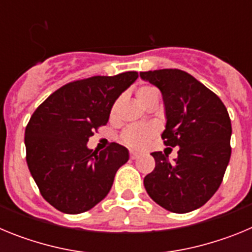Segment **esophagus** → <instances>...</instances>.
<instances>
[{"mask_svg":"<svg viewBox=\"0 0 252 252\" xmlns=\"http://www.w3.org/2000/svg\"><path fill=\"white\" fill-rule=\"evenodd\" d=\"M140 157V153H137V151H133V150H131L130 151V158L131 159H137V158Z\"/></svg>","mask_w":252,"mask_h":252,"instance_id":"obj_1","label":"esophagus"}]
</instances>
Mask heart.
Returning a JSON list of instances; mask_svg holds the SVG:
<instances>
[{
	"label": "heart",
	"mask_w": 252,
	"mask_h": 252,
	"mask_svg": "<svg viewBox=\"0 0 252 252\" xmlns=\"http://www.w3.org/2000/svg\"><path fill=\"white\" fill-rule=\"evenodd\" d=\"M154 95H158V92L155 88L149 86L140 87L139 90L136 91V97L137 101L144 106L151 97ZM116 108H117V103L113 107L112 113L116 112ZM157 130L153 126H149V125H132L130 127H127L125 130L124 135H122V140L126 145L131 146V148L136 149H142L145 148L149 144V141L151 140V137L155 135Z\"/></svg>",
	"instance_id": "b5f03b06"
}]
</instances>
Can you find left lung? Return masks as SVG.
I'll return each mask as SVG.
<instances>
[{"label": "left lung", "mask_w": 252, "mask_h": 252, "mask_svg": "<svg viewBox=\"0 0 252 252\" xmlns=\"http://www.w3.org/2000/svg\"><path fill=\"white\" fill-rule=\"evenodd\" d=\"M158 87L165 110L164 144L179 146L178 158L155 151V169L144 178L154 202L174 213L199 208L217 192L231 158V120L222 101L194 77L179 69L141 72Z\"/></svg>", "instance_id": "obj_1"}]
</instances>
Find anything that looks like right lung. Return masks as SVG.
<instances>
[{
  "instance_id": "right-lung-1",
  "label": "right lung",
  "mask_w": 252,
  "mask_h": 252,
  "mask_svg": "<svg viewBox=\"0 0 252 252\" xmlns=\"http://www.w3.org/2000/svg\"><path fill=\"white\" fill-rule=\"evenodd\" d=\"M136 72L95 75L68 83L36 108L25 130L29 170L46 202L78 215L103 199L128 150L112 142L92 151L87 142L108 122L116 99L136 81Z\"/></svg>"
}]
</instances>
